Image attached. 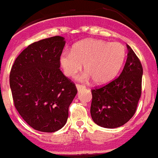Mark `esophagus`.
<instances>
[{"label":"esophagus","mask_w":158,"mask_h":158,"mask_svg":"<svg viewBox=\"0 0 158 158\" xmlns=\"http://www.w3.org/2000/svg\"><path fill=\"white\" fill-rule=\"evenodd\" d=\"M76 86H77V89L78 91H79V90L83 89L85 88V86L82 85H80V84H77V85H76Z\"/></svg>","instance_id":"34e87169"}]
</instances>
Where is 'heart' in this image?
I'll return each instance as SVG.
<instances>
[{
  "mask_svg": "<svg viewBox=\"0 0 158 158\" xmlns=\"http://www.w3.org/2000/svg\"><path fill=\"white\" fill-rule=\"evenodd\" d=\"M125 57L126 48L121 43L89 39L76 43L71 51H64L59 61L67 77L76 76L83 64L86 72L82 80L91 77L96 83L103 84L115 77Z\"/></svg>",
  "mask_w": 158,
  "mask_h": 158,
  "instance_id": "b5f03b06",
  "label": "heart"
}]
</instances>
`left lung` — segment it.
Returning a JSON list of instances; mask_svg holds the SVG:
<instances>
[{
  "label": "left lung",
  "instance_id": "1",
  "mask_svg": "<svg viewBox=\"0 0 158 158\" xmlns=\"http://www.w3.org/2000/svg\"><path fill=\"white\" fill-rule=\"evenodd\" d=\"M127 48V60L120 76L106 85L91 89V117L102 127H120L131 119L137 110L143 68L135 52L129 45Z\"/></svg>",
  "mask_w": 158,
  "mask_h": 158
}]
</instances>
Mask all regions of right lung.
Listing matches in <instances>:
<instances>
[{
  "mask_svg": "<svg viewBox=\"0 0 158 158\" xmlns=\"http://www.w3.org/2000/svg\"><path fill=\"white\" fill-rule=\"evenodd\" d=\"M65 41L60 36L29 44L19 54L9 75L13 103L31 127L45 133L65 125L69 107L77 89L60 71Z\"/></svg>",
  "mask_w": 158,
  "mask_h": 158,
  "instance_id": "obj_1",
  "label": "right lung"
}]
</instances>
